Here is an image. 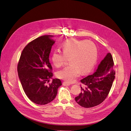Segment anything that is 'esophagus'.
I'll list each match as a JSON object with an SVG mask.
<instances>
[{"label": "esophagus", "instance_id": "obj_1", "mask_svg": "<svg viewBox=\"0 0 131 131\" xmlns=\"http://www.w3.org/2000/svg\"><path fill=\"white\" fill-rule=\"evenodd\" d=\"M62 85L64 86H69V85H70V83L66 82H64L62 83Z\"/></svg>", "mask_w": 131, "mask_h": 131}]
</instances>
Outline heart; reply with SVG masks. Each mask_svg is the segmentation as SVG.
Listing matches in <instances>:
<instances>
[{
	"instance_id": "heart-1",
	"label": "heart",
	"mask_w": 131,
	"mask_h": 131,
	"mask_svg": "<svg viewBox=\"0 0 131 131\" xmlns=\"http://www.w3.org/2000/svg\"><path fill=\"white\" fill-rule=\"evenodd\" d=\"M62 52L56 50L53 53L52 61L54 66L60 67L70 58L71 65L58 71V78L73 82L81 72L86 73L93 68L97 59L98 49L91 41L70 39L61 45Z\"/></svg>"
}]
</instances>
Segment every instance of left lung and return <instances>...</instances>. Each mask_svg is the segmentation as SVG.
<instances>
[{"label":"left lung","mask_w":131,"mask_h":131,"mask_svg":"<svg viewBox=\"0 0 131 131\" xmlns=\"http://www.w3.org/2000/svg\"><path fill=\"white\" fill-rule=\"evenodd\" d=\"M115 74L113 57L108 53L94 73L81 81L84 86H81V92L75 97L76 102L84 108L93 107L103 102L111 90Z\"/></svg>","instance_id":"1"}]
</instances>
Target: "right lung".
Masks as SVG:
<instances>
[{"label":"right lung","instance_id":"right-lung-1","mask_svg":"<svg viewBox=\"0 0 131 131\" xmlns=\"http://www.w3.org/2000/svg\"><path fill=\"white\" fill-rule=\"evenodd\" d=\"M52 35H43L32 40L24 47L17 65V71L23 90L32 102L46 104L56 98L61 85L59 79L52 78V67L49 56L55 41Z\"/></svg>","mask_w":131,"mask_h":131}]
</instances>
